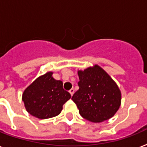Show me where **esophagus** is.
Wrapping results in <instances>:
<instances>
[{"label":"esophagus","instance_id":"34e87169","mask_svg":"<svg viewBox=\"0 0 147 147\" xmlns=\"http://www.w3.org/2000/svg\"><path fill=\"white\" fill-rule=\"evenodd\" d=\"M69 93H70V94H71V96H72V95H73L74 93H75V90H74L73 88H71V89H70Z\"/></svg>","mask_w":147,"mask_h":147}]
</instances>
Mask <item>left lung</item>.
I'll list each match as a JSON object with an SVG mask.
<instances>
[{"mask_svg": "<svg viewBox=\"0 0 147 147\" xmlns=\"http://www.w3.org/2000/svg\"><path fill=\"white\" fill-rule=\"evenodd\" d=\"M79 82L71 100L80 115L92 122H101L115 115L121 105V92L115 82L98 65L78 71Z\"/></svg>", "mask_w": 147, "mask_h": 147, "instance_id": "obj_1", "label": "left lung"}]
</instances>
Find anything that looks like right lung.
Masks as SVG:
<instances>
[{
  "mask_svg": "<svg viewBox=\"0 0 147 147\" xmlns=\"http://www.w3.org/2000/svg\"><path fill=\"white\" fill-rule=\"evenodd\" d=\"M52 75L47 72L38 78L22 94L27 112L40 119L59 115L63 104L71 98V94L63 89V82L55 80Z\"/></svg>",
  "mask_w": 147,
  "mask_h": 147,
  "instance_id": "obj_1",
  "label": "right lung"
}]
</instances>
